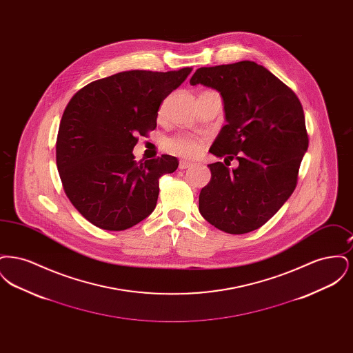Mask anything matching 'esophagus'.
Segmentation results:
<instances>
[{
	"mask_svg": "<svg viewBox=\"0 0 353 353\" xmlns=\"http://www.w3.org/2000/svg\"><path fill=\"white\" fill-rule=\"evenodd\" d=\"M192 165H193V163H190V161H186V160H181V161H180V164H179V168L188 169L190 168Z\"/></svg>",
	"mask_w": 353,
	"mask_h": 353,
	"instance_id": "1",
	"label": "esophagus"
}]
</instances>
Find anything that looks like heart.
<instances>
[{"label": "heart", "instance_id": "1", "mask_svg": "<svg viewBox=\"0 0 353 353\" xmlns=\"http://www.w3.org/2000/svg\"><path fill=\"white\" fill-rule=\"evenodd\" d=\"M167 150L183 157H196L202 151V140L189 136V134H177L165 141Z\"/></svg>", "mask_w": 353, "mask_h": 353}]
</instances>
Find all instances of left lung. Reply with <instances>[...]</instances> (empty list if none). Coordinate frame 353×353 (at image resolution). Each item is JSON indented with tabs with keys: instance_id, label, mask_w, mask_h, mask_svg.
Wrapping results in <instances>:
<instances>
[{
	"instance_id": "8db88e82",
	"label": "left lung",
	"mask_w": 353,
	"mask_h": 353,
	"mask_svg": "<svg viewBox=\"0 0 353 353\" xmlns=\"http://www.w3.org/2000/svg\"><path fill=\"white\" fill-rule=\"evenodd\" d=\"M190 84L217 90L225 118L210 153L234 158L208 167L202 188V217L229 234H245L265 225L292 194L303 156L308 148L302 104L295 92L269 70L252 61L200 68Z\"/></svg>"
}]
</instances>
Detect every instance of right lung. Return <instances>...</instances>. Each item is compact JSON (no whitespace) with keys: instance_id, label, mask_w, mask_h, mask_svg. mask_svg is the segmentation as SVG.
Listing matches in <instances>:
<instances>
[{"instance_id":"1","label":"right lung","mask_w":353,"mask_h":353,"mask_svg":"<svg viewBox=\"0 0 353 353\" xmlns=\"http://www.w3.org/2000/svg\"><path fill=\"white\" fill-rule=\"evenodd\" d=\"M192 68L123 71L84 85L68 101L57 136V167L68 200L92 225L125 230L147 219L159 179L179 160H134L137 136L156 128L160 104Z\"/></svg>"}]
</instances>
